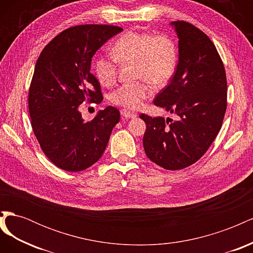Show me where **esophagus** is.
Listing matches in <instances>:
<instances>
[{"label": "esophagus", "instance_id": "1", "mask_svg": "<svg viewBox=\"0 0 253 253\" xmlns=\"http://www.w3.org/2000/svg\"><path fill=\"white\" fill-rule=\"evenodd\" d=\"M121 115L124 116L125 118L126 119H129V118H135L137 116V114L134 113V112H129V111H126V110H122L121 111Z\"/></svg>", "mask_w": 253, "mask_h": 253}]
</instances>
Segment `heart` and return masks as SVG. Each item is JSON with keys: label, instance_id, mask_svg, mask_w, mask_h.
<instances>
[{"label": "heart", "instance_id": "obj_1", "mask_svg": "<svg viewBox=\"0 0 253 253\" xmlns=\"http://www.w3.org/2000/svg\"><path fill=\"white\" fill-rule=\"evenodd\" d=\"M113 56L97 57L94 70L102 85L112 86L116 82L118 62H136V82L119 85L111 95V101L126 109L140 108L144 99L151 96L152 85L162 87L171 80L178 62L175 41L167 35L128 30L114 42Z\"/></svg>", "mask_w": 253, "mask_h": 253}]
</instances>
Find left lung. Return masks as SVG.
<instances>
[{
    "instance_id": "left-lung-1",
    "label": "left lung",
    "mask_w": 253,
    "mask_h": 253,
    "mask_svg": "<svg viewBox=\"0 0 253 253\" xmlns=\"http://www.w3.org/2000/svg\"><path fill=\"white\" fill-rule=\"evenodd\" d=\"M171 25L178 36V64L154 104L178 120L145 114L139 117L147 126L142 140L145 154L159 167L175 171L195 164L217 136L227 109V78L208 36L186 21Z\"/></svg>"
}]
</instances>
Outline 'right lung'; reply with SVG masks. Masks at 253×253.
<instances>
[{
    "instance_id": "1",
    "label": "right lung",
    "mask_w": 253,
    "mask_h": 253,
    "mask_svg": "<svg viewBox=\"0 0 253 253\" xmlns=\"http://www.w3.org/2000/svg\"><path fill=\"white\" fill-rule=\"evenodd\" d=\"M122 28L84 24L60 33L38 58L28 93L32 126L50 162L68 172L87 169L100 158L119 111L108 106L90 121H84L79 106L101 103L100 83L90 73L95 52Z\"/></svg>"
}]
</instances>
